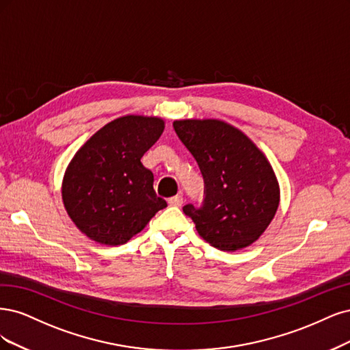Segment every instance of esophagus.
Here are the masks:
<instances>
[{"instance_id": "esophagus-1", "label": "esophagus", "mask_w": 350, "mask_h": 350, "mask_svg": "<svg viewBox=\"0 0 350 350\" xmlns=\"http://www.w3.org/2000/svg\"><path fill=\"white\" fill-rule=\"evenodd\" d=\"M168 205H170V206H182L183 205V198L180 195H176V196L168 199Z\"/></svg>"}]
</instances>
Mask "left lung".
Here are the masks:
<instances>
[{"label":"left lung","instance_id":"obj_1","mask_svg":"<svg viewBox=\"0 0 350 350\" xmlns=\"http://www.w3.org/2000/svg\"><path fill=\"white\" fill-rule=\"evenodd\" d=\"M173 128L204 176V204L183 206L199 235L222 252L253 244L273 219L280 196L265 154L218 119L174 120Z\"/></svg>","mask_w":350,"mask_h":350}]
</instances>
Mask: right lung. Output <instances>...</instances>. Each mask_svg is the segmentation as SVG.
Listing matches in <instances>:
<instances>
[{"label":"right lung","instance_id":"obj_1","mask_svg":"<svg viewBox=\"0 0 350 350\" xmlns=\"http://www.w3.org/2000/svg\"><path fill=\"white\" fill-rule=\"evenodd\" d=\"M163 131L160 118L122 116L75 152L62 180V200L88 239L105 245L125 244L167 206L155 193L154 174L141 163Z\"/></svg>","mask_w":350,"mask_h":350}]
</instances>
